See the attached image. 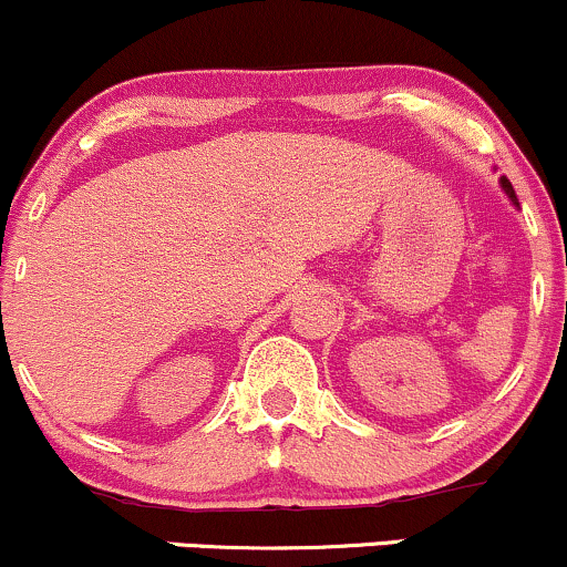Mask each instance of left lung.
<instances>
[{"label":"left lung","instance_id":"left-lung-1","mask_svg":"<svg viewBox=\"0 0 567 567\" xmlns=\"http://www.w3.org/2000/svg\"><path fill=\"white\" fill-rule=\"evenodd\" d=\"M502 187H504V193L509 195V200L515 203V206H520V203H517V195H515V189H513V184H509V179L507 176H502Z\"/></svg>","mask_w":567,"mask_h":567}]
</instances>
